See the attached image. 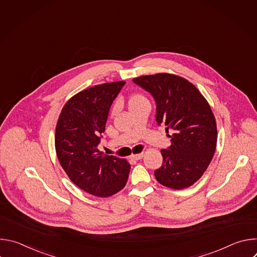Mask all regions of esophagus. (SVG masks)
<instances>
[{
	"label": "esophagus",
	"instance_id": "esophagus-1",
	"mask_svg": "<svg viewBox=\"0 0 257 257\" xmlns=\"http://www.w3.org/2000/svg\"><path fill=\"white\" fill-rule=\"evenodd\" d=\"M142 158H143V153L138 154V155H133V156H131V159L134 160V161H139V160H141Z\"/></svg>",
	"mask_w": 257,
	"mask_h": 257
}]
</instances>
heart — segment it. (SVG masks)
Listing matches in <instances>:
<instances>
[{
	"instance_id": "obj_1",
	"label": "heart",
	"mask_w": 257,
	"mask_h": 257,
	"mask_svg": "<svg viewBox=\"0 0 257 257\" xmlns=\"http://www.w3.org/2000/svg\"><path fill=\"white\" fill-rule=\"evenodd\" d=\"M143 102H148V99H146L142 94H134L129 99V106L137 105Z\"/></svg>"
}]
</instances>
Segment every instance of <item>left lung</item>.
Returning a JSON list of instances; mask_svg holds the SVG:
<instances>
[{"label":"left lung","instance_id":"8db88e82","mask_svg":"<svg viewBox=\"0 0 257 257\" xmlns=\"http://www.w3.org/2000/svg\"><path fill=\"white\" fill-rule=\"evenodd\" d=\"M133 82L152 94L156 120L172 131V144L162 150L156 179L172 189H184L203 175L216 146V124L208 102L188 80L168 73L145 75Z\"/></svg>","mask_w":257,"mask_h":257}]
</instances>
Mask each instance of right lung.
<instances>
[{
	"instance_id": "add662e5",
	"label": "right lung",
	"mask_w": 257,
	"mask_h": 257,
	"mask_svg": "<svg viewBox=\"0 0 257 257\" xmlns=\"http://www.w3.org/2000/svg\"><path fill=\"white\" fill-rule=\"evenodd\" d=\"M124 85L125 81L103 83L78 92L64 105L56 127V153L62 168L76 186L98 197L122 190L130 172L126 160L97 149L109 107Z\"/></svg>"
}]
</instances>
